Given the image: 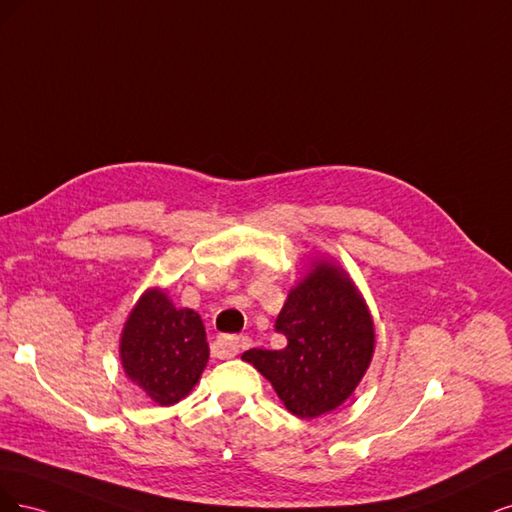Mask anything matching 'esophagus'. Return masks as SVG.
<instances>
[{
  "mask_svg": "<svg viewBox=\"0 0 512 512\" xmlns=\"http://www.w3.org/2000/svg\"><path fill=\"white\" fill-rule=\"evenodd\" d=\"M249 346H251L249 336H219L212 344V353L221 359H229V357H236L244 349H249Z\"/></svg>",
  "mask_w": 512,
  "mask_h": 512,
  "instance_id": "esophagus-1",
  "label": "esophagus"
}]
</instances>
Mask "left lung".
<instances>
[{
  "instance_id": "left-lung-1",
  "label": "left lung",
  "mask_w": 512,
  "mask_h": 512,
  "mask_svg": "<svg viewBox=\"0 0 512 512\" xmlns=\"http://www.w3.org/2000/svg\"><path fill=\"white\" fill-rule=\"evenodd\" d=\"M280 351L242 355L300 419H317L351 398L374 355V321L353 278L332 259H315L276 317Z\"/></svg>"
}]
</instances>
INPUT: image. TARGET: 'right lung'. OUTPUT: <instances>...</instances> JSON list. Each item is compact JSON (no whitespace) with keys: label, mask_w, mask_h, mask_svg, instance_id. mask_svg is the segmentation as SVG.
I'll return each instance as SVG.
<instances>
[{"label":"right lung","mask_w":512,"mask_h":512,"mask_svg":"<svg viewBox=\"0 0 512 512\" xmlns=\"http://www.w3.org/2000/svg\"><path fill=\"white\" fill-rule=\"evenodd\" d=\"M119 357L125 376L159 406L187 398L208 364L202 317L176 308L168 293L146 289L121 332Z\"/></svg>","instance_id":"add662e5"}]
</instances>
